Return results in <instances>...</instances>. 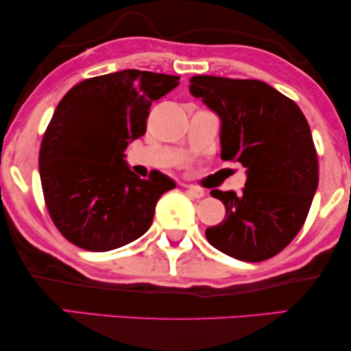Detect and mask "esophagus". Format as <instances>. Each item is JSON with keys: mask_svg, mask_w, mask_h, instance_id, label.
<instances>
[{"mask_svg": "<svg viewBox=\"0 0 351 351\" xmlns=\"http://www.w3.org/2000/svg\"><path fill=\"white\" fill-rule=\"evenodd\" d=\"M186 189H189L186 191H189L190 196H193V198H196V199L204 198V196H206V191L203 189H199V186L190 185V186H186Z\"/></svg>", "mask_w": 351, "mask_h": 351, "instance_id": "1", "label": "esophagus"}]
</instances>
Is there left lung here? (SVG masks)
<instances>
[{
    "label": "left lung",
    "mask_w": 351,
    "mask_h": 351,
    "mask_svg": "<svg viewBox=\"0 0 351 351\" xmlns=\"http://www.w3.org/2000/svg\"><path fill=\"white\" fill-rule=\"evenodd\" d=\"M190 93L220 119V158L246 167L241 195L210 191L227 213L206 238L238 261H267L300 232L318 189L308 123L295 102L258 80L198 75Z\"/></svg>",
    "instance_id": "obj_1"
}]
</instances>
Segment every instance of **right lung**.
<instances>
[{
  "label": "right lung",
  "mask_w": 351,
  "mask_h": 351,
  "mask_svg": "<svg viewBox=\"0 0 351 351\" xmlns=\"http://www.w3.org/2000/svg\"><path fill=\"white\" fill-rule=\"evenodd\" d=\"M179 76L123 70L81 81L64 95L43 137L40 177L49 215L70 243L105 252L150 228L158 199L176 182L141 179L126 148L147 131L148 110Z\"/></svg>",
  "instance_id": "obj_1"
}]
</instances>
